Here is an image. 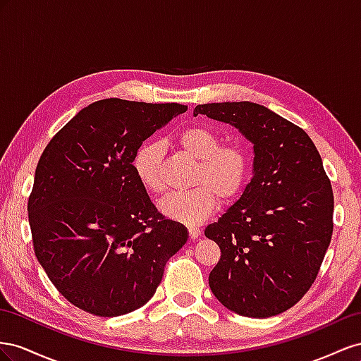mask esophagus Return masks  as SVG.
Listing matches in <instances>:
<instances>
[{
    "label": "esophagus",
    "mask_w": 361,
    "mask_h": 361,
    "mask_svg": "<svg viewBox=\"0 0 361 361\" xmlns=\"http://www.w3.org/2000/svg\"><path fill=\"white\" fill-rule=\"evenodd\" d=\"M201 234H202V231H201V228H198V226H189V235H190L192 240L198 239Z\"/></svg>",
    "instance_id": "34e87169"
}]
</instances>
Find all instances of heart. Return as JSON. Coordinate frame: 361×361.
<instances>
[{
  "label": "heart",
  "mask_w": 361,
  "mask_h": 361,
  "mask_svg": "<svg viewBox=\"0 0 361 361\" xmlns=\"http://www.w3.org/2000/svg\"><path fill=\"white\" fill-rule=\"evenodd\" d=\"M180 147L198 159V168L190 190L169 195L160 210L169 219L188 225L205 221L218 207L219 197L233 200L245 188L251 173V152L240 142L221 145L218 133L204 126H190L177 135ZM163 148L159 142H145L133 157V169L140 184L154 195L164 192L160 173Z\"/></svg>",
  "instance_id": "1"
}]
</instances>
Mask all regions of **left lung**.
<instances>
[{"instance_id":"8db88e82","label":"left lung","mask_w":361,"mask_h":361,"mask_svg":"<svg viewBox=\"0 0 361 361\" xmlns=\"http://www.w3.org/2000/svg\"><path fill=\"white\" fill-rule=\"evenodd\" d=\"M230 123L252 143V178L204 234L219 245L213 295L246 317L289 310L310 289L333 235L334 197L307 133L250 101L212 102L193 116Z\"/></svg>"}]
</instances>
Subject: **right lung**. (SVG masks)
<instances>
[{"label": "right lung", "mask_w": 361, "mask_h": 361, "mask_svg": "<svg viewBox=\"0 0 361 361\" xmlns=\"http://www.w3.org/2000/svg\"><path fill=\"white\" fill-rule=\"evenodd\" d=\"M186 110L175 102H92L40 156L28 200L35 252L81 310L113 317L145 305L188 242L186 226L164 219L133 169L143 140Z\"/></svg>", "instance_id": "right-lung-1"}]
</instances>
